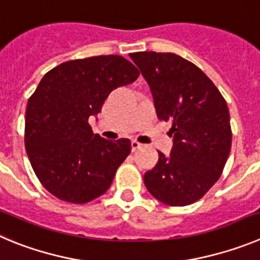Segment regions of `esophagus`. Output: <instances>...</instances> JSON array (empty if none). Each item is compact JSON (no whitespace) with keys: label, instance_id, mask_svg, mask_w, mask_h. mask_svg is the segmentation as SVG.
<instances>
[{"label":"esophagus","instance_id":"34e87169","mask_svg":"<svg viewBox=\"0 0 260 260\" xmlns=\"http://www.w3.org/2000/svg\"><path fill=\"white\" fill-rule=\"evenodd\" d=\"M131 145H132V151H137L140 147L142 146V144H140V142L136 141V140H133V141L131 142Z\"/></svg>","mask_w":260,"mask_h":260}]
</instances>
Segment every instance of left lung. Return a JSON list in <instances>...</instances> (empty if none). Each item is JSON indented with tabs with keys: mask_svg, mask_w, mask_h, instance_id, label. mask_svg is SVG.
<instances>
[{
	"mask_svg": "<svg viewBox=\"0 0 260 260\" xmlns=\"http://www.w3.org/2000/svg\"><path fill=\"white\" fill-rule=\"evenodd\" d=\"M129 57L150 86L158 118L172 123L171 155L158 151L145 186L165 205H190L212 188L228 159L232 131L225 100L202 70L180 55L139 51Z\"/></svg>",
	"mask_w": 260,
	"mask_h": 260,
	"instance_id": "8db88e82",
	"label": "left lung"
}]
</instances>
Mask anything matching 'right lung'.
Returning <instances> with one entry per match:
<instances>
[{
    "mask_svg": "<svg viewBox=\"0 0 260 260\" xmlns=\"http://www.w3.org/2000/svg\"><path fill=\"white\" fill-rule=\"evenodd\" d=\"M120 55L60 63L44 75L25 110L24 145L37 179L57 198L86 203L113 182L131 153V141L93 133L90 116L101 113L114 89L139 78Z\"/></svg>",
    "mask_w": 260,
    "mask_h": 260,
    "instance_id": "obj_1",
    "label": "right lung"
}]
</instances>
